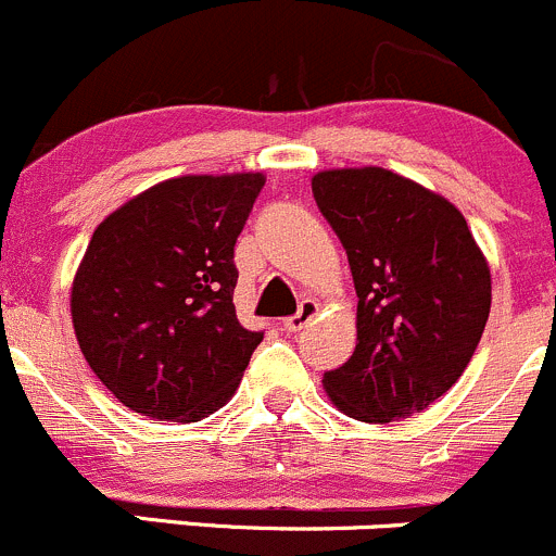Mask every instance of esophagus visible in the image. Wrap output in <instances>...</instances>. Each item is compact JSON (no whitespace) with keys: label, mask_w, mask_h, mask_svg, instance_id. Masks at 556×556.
I'll use <instances>...</instances> for the list:
<instances>
[{"label":"esophagus","mask_w":556,"mask_h":556,"mask_svg":"<svg viewBox=\"0 0 556 556\" xmlns=\"http://www.w3.org/2000/svg\"><path fill=\"white\" fill-rule=\"evenodd\" d=\"M319 314V305L314 303V300H303L300 303V311L294 316H289L287 321H283V330L287 332H300L303 327H308L311 321H314V316Z\"/></svg>","instance_id":"1"}]
</instances>
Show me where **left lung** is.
<instances>
[{"mask_svg": "<svg viewBox=\"0 0 556 556\" xmlns=\"http://www.w3.org/2000/svg\"><path fill=\"white\" fill-rule=\"evenodd\" d=\"M357 289V346L321 384L363 422H393L445 395L491 311V269L445 195L379 166L311 179Z\"/></svg>", "mask_w": 556, "mask_h": 556, "instance_id": "left-lung-1", "label": "left lung"}]
</instances>
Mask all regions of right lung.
Listing matches in <instances>:
<instances>
[{
  "instance_id": "right-lung-1",
  "label": "right lung",
  "mask_w": 556,
  "mask_h": 556,
  "mask_svg": "<svg viewBox=\"0 0 556 556\" xmlns=\"http://www.w3.org/2000/svg\"><path fill=\"white\" fill-rule=\"evenodd\" d=\"M264 174H185L94 229L71 289L78 346L128 409L195 422L240 388L262 332L237 321L235 242Z\"/></svg>"
}]
</instances>
